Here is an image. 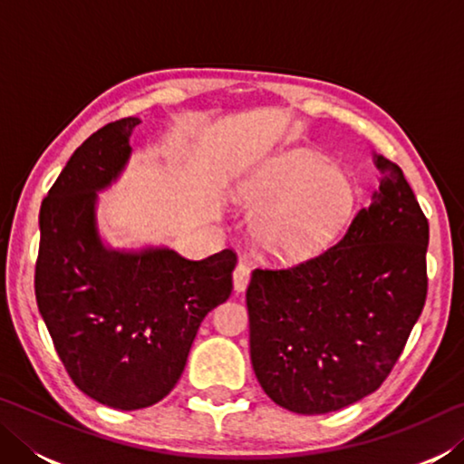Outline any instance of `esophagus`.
<instances>
[{
	"label": "esophagus",
	"mask_w": 464,
	"mask_h": 464,
	"mask_svg": "<svg viewBox=\"0 0 464 464\" xmlns=\"http://www.w3.org/2000/svg\"><path fill=\"white\" fill-rule=\"evenodd\" d=\"M247 285H249V268H247V264L239 262L233 270V286L237 293H243V290L247 288Z\"/></svg>",
	"instance_id": "esophagus-1"
}]
</instances>
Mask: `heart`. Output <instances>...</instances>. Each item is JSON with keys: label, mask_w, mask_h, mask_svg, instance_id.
I'll return each instance as SVG.
<instances>
[{"label": "heart", "mask_w": 464, "mask_h": 464, "mask_svg": "<svg viewBox=\"0 0 464 464\" xmlns=\"http://www.w3.org/2000/svg\"><path fill=\"white\" fill-rule=\"evenodd\" d=\"M241 202L257 213V246L280 257H303L317 251L343 223L352 190L340 171L317 157L286 155L243 186Z\"/></svg>", "instance_id": "b5f03b06"}]
</instances>
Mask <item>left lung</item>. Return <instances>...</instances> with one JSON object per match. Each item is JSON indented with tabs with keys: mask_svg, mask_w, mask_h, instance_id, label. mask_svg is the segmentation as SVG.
Listing matches in <instances>:
<instances>
[{
	"mask_svg": "<svg viewBox=\"0 0 464 464\" xmlns=\"http://www.w3.org/2000/svg\"><path fill=\"white\" fill-rule=\"evenodd\" d=\"M379 190L317 256L256 268L249 354L288 411H337L371 395L401 356L428 295V218L397 163L374 155Z\"/></svg>",
	"mask_w": 464,
	"mask_h": 464,
	"instance_id": "left-lung-1",
	"label": "left lung"
}]
</instances>
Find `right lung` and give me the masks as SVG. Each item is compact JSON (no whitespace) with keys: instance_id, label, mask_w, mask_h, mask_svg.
Listing matches in <instances>:
<instances>
[{"instance_id":"1","label":"right lung","mask_w":464,"mask_h":464,"mask_svg":"<svg viewBox=\"0 0 464 464\" xmlns=\"http://www.w3.org/2000/svg\"><path fill=\"white\" fill-rule=\"evenodd\" d=\"M139 122H110L75 149L41 204L34 270L38 311L67 374L122 411L176 387L202 319L229 298L237 264L233 249L196 262L168 247H104L96 192L127 166Z\"/></svg>"}]
</instances>
